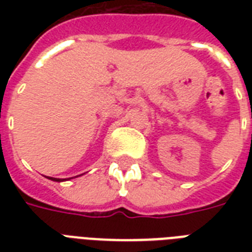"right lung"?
I'll use <instances>...</instances> for the list:
<instances>
[{
  "mask_svg": "<svg viewBox=\"0 0 252 252\" xmlns=\"http://www.w3.org/2000/svg\"><path fill=\"white\" fill-rule=\"evenodd\" d=\"M51 180H55V182H61V179H57V178H48Z\"/></svg>",
  "mask_w": 252,
  "mask_h": 252,
  "instance_id": "right-lung-1",
  "label": "right lung"
}]
</instances>
